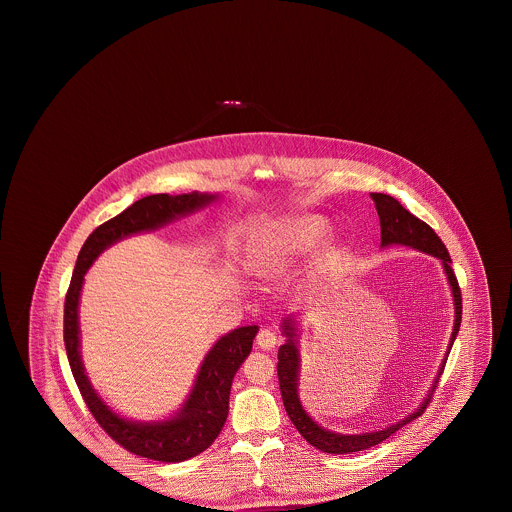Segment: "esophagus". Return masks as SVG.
<instances>
[{
	"label": "esophagus",
	"instance_id": "34e87169",
	"mask_svg": "<svg viewBox=\"0 0 512 512\" xmlns=\"http://www.w3.org/2000/svg\"><path fill=\"white\" fill-rule=\"evenodd\" d=\"M278 343V336H276V332L274 330H270V328H261L259 330V334H257V345L261 347V349H272L274 345Z\"/></svg>",
	"mask_w": 512,
	"mask_h": 512
}]
</instances>
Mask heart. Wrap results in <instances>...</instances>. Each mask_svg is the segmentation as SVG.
<instances>
[{"label": "heart", "instance_id": "b5f03b06", "mask_svg": "<svg viewBox=\"0 0 512 512\" xmlns=\"http://www.w3.org/2000/svg\"><path fill=\"white\" fill-rule=\"evenodd\" d=\"M324 222L315 217L286 220L276 224L270 238L261 247L257 255V270L261 274H280L293 265V261L309 251L317 242Z\"/></svg>", "mask_w": 512, "mask_h": 512}]
</instances>
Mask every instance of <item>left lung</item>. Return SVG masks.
Returning <instances> with one entry per match:
<instances>
[{"instance_id":"left-lung-1","label":"left lung","mask_w":512,"mask_h":512,"mask_svg":"<svg viewBox=\"0 0 512 512\" xmlns=\"http://www.w3.org/2000/svg\"><path fill=\"white\" fill-rule=\"evenodd\" d=\"M378 217H380V240L382 247L388 245H409L418 251H424L428 255L438 257L445 270V276L449 280L451 293H453V301H455V324H453V332H451V340L447 347V355L453 347V341L459 334L461 328V317H463V297H461V288L457 282V276L451 268V257L447 247L439 240L438 234L424 222V220L416 219L413 213H409L395 197L386 194H370ZM282 334L288 338L284 345H280L278 349V382H280V391H282V401L286 407V413L290 416L293 426L297 428V432L307 439L313 447H317L324 453H334V455H345V453H357V451H365L368 447H374L378 443H382L384 439L390 438L391 434H395L399 428H403L405 424L413 422L414 418H418L420 414L426 411L432 393L438 388L439 376L445 368L447 355L443 359V363L439 366L438 378L432 384L430 393L424 397V401L420 403V407L407 414L405 418H401L399 422L390 424L388 428H382L378 432H365V434H336L330 432L322 426H318L317 422L307 414L303 409L301 401H299V391H297V382H299V349H297V322L295 318L288 317L282 324Z\"/></svg>"}]
</instances>
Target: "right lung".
Returning <instances> with one entry per match:
<instances>
[{"instance_id": "right-lung-1", "label": "right lung", "mask_w": 512, "mask_h": 512, "mask_svg": "<svg viewBox=\"0 0 512 512\" xmlns=\"http://www.w3.org/2000/svg\"><path fill=\"white\" fill-rule=\"evenodd\" d=\"M219 195L199 194H155L147 195L124 209L115 219L103 222L82 245L71 286L65 297V320L63 338L67 347L69 365L73 370L76 386L82 393L90 413L99 426L122 445L126 451L161 463H182L203 453L220 434L226 416L232 380L251 353L253 338L259 326H242L222 336L199 366L194 388L180 411L157 422L130 420L115 413L92 388L84 363L80 357V326H78V303L84 284V274L99 257L103 249L117 244L122 238L157 230L174 219L186 217L197 209L217 201Z\"/></svg>"}]
</instances>
